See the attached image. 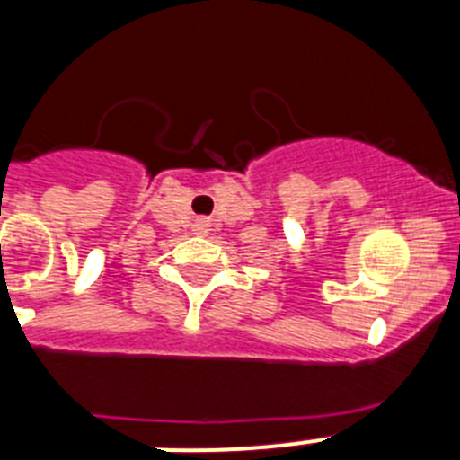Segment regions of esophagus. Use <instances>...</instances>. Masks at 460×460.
I'll return each mask as SVG.
<instances>
[{"instance_id": "34e87169", "label": "esophagus", "mask_w": 460, "mask_h": 460, "mask_svg": "<svg viewBox=\"0 0 460 460\" xmlns=\"http://www.w3.org/2000/svg\"><path fill=\"white\" fill-rule=\"evenodd\" d=\"M196 231H198V234H205V231H208V224H205V222H198Z\"/></svg>"}]
</instances>
